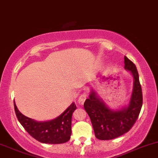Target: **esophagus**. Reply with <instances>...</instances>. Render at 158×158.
I'll use <instances>...</instances> for the list:
<instances>
[{"mask_svg": "<svg viewBox=\"0 0 158 158\" xmlns=\"http://www.w3.org/2000/svg\"><path fill=\"white\" fill-rule=\"evenodd\" d=\"M87 97H88L87 94H85V93L82 94H81L80 96H79V100H78V103H79V104L82 105L83 103H84V102L85 101V100H86V98H87Z\"/></svg>", "mask_w": 158, "mask_h": 158, "instance_id": "obj_1", "label": "esophagus"}]
</instances>
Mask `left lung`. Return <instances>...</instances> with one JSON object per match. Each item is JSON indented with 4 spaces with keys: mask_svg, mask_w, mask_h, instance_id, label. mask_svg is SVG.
Listing matches in <instances>:
<instances>
[{
    "mask_svg": "<svg viewBox=\"0 0 158 158\" xmlns=\"http://www.w3.org/2000/svg\"><path fill=\"white\" fill-rule=\"evenodd\" d=\"M124 68L133 76V89L130 103L122 110H110L92 91L86 99L84 108L91 118L95 136L100 140L113 139L127 133L139 115L143 106V92L136 67L124 56Z\"/></svg>",
    "mask_w": 158,
    "mask_h": 158,
    "instance_id": "1",
    "label": "left lung"
}]
</instances>
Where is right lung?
Segmentation results:
<instances>
[{
  "label": "right lung",
  "mask_w": 158,
  "mask_h": 158,
  "mask_svg": "<svg viewBox=\"0 0 158 158\" xmlns=\"http://www.w3.org/2000/svg\"><path fill=\"white\" fill-rule=\"evenodd\" d=\"M14 108L15 115L21 124L37 141L48 144H61L70 140L72 115L76 109L75 103H73L58 118L44 122H37L22 115L17 109L15 102Z\"/></svg>",
  "instance_id": "add662e5"
}]
</instances>
